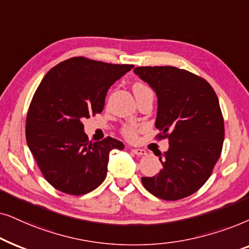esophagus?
<instances>
[{"instance_id":"obj_1","label":"esophagus","mask_w":249,"mask_h":249,"mask_svg":"<svg viewBox=\"0 0 249 249\" xmlns=\"http://www.w3.org/2000/svg\"><path fill=\"white\" fill-rule=\"evenodd\" d=\"M131 151L133 152L134 155H138V156L147 155V151H145L144 149H131Z\"/></svg>"}]
</instances>
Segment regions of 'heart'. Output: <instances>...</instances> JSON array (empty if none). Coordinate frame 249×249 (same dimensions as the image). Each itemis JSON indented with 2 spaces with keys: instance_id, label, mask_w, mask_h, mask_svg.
I'll list each match as a JSON object with an SVG mask.
<instances>
[{
  "instance_id": "obj_1",
  "label": "heart",
  "mask_w": 249,
  "mask_h": 249,
  "mask_svg": "<svg viewBox=\"0 0 249 249\" xmlns=\"http://www.w3.org/2000/svg\"><path fill=\"white\" fill-rule=\"evenodd\" d=\"M148 91H151V89L143 84V83H135L133 85V92L135 95L142 94ZM139 131L140 130H139V127L135 126V125H125V126L122 128V135L126 139L127 141L134 142L137 141L139 138Z\"/></svg>"
}]
</instances>
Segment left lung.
Returning a JSON list of instances; mask_svg holds the SVG:
<instances>
[{
  "instance_id": "obj_1",
  "label": "left lung",
  "mask_w": 249,
  "mask_h": 249,
  "mask_svg": "<svg viewBox=\"0 0 249 249\" xmlns=\"http://www.w3.org/2000/svg\"><path fill=\"white\" fill-rule=\"evenodd\" d=\"M158 98L156 138L168 139L170 147L159 158L163 168L142 178L150 194L164 200H178L203 187L220 158L224 121L217 95L200 76L172 66L137 67ZM160 155V154H159Z\"/></svg>"
}]
</instances>
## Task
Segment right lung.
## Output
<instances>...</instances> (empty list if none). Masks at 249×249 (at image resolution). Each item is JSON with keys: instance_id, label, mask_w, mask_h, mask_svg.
Masks as SVG:
<instances>
[{"instance_id": "right-lung-1", "label": "right lung", "mask_w": 249, "mask_h": 249, "mask_svg": "<svg viewBox=\"0 0 249 249\" xmlns=\"http://www.w3.org/2000/svg\"><path fill=\"white\" fill-rule=\"evenodd\" d=\"M133 67L74 57L42 79L29 105L26 140L53 188L82 196L105 181L109 152L124 144L110 137L89 141L82 121L104 110L108 89Z\"/></svg>"}]
</instances>
